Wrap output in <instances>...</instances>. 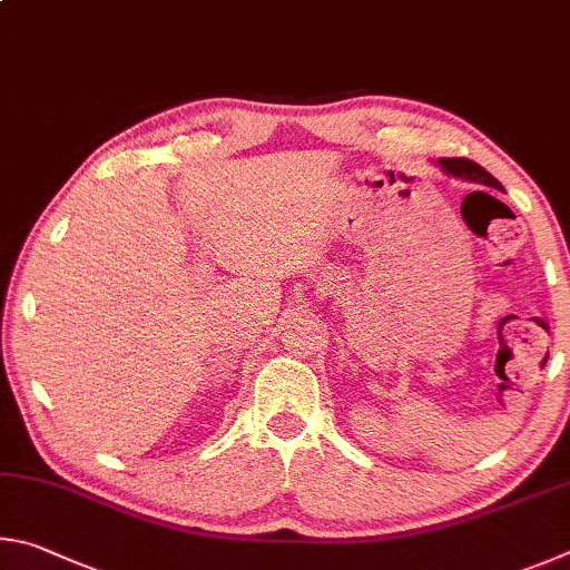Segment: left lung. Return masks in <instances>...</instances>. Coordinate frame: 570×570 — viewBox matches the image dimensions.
Returning a JSON list of instances; mask_svg holds the SVG:
<instances>
[{"mask_svg": "<svg viewBox=\"0 0 570 570\" xmlns=\"http://www.w3.org/2000/svg\"><path fill=\"white\" fill-rule=\"evenodd\" d=\"M438 165L445 175H453V177H461V179H471V183L478 185H488V187H495V189H503L501 183L491 175L485 173V169L473 163V159H465V157H441L438 159Z\"/></svg>", "mask_w": 570, "mask_h": 570, "instance_id": "8db88e82", "label": "left lung"}]
</instances>
